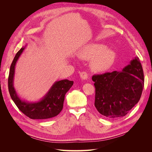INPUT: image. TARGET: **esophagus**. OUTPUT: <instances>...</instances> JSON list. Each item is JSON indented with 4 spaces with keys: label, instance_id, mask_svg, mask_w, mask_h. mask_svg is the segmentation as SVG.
<instances>
[{
    "label": "esophagus",
    "instance_id": "esophagus-1",
    "mask_svg": "<svg viewBox=\"0 0 152 152\" xmlns=\"http://www.w3.org/2000/svg\"><path fill=\"white\" fill-rule=\"evenodd\" d=\"M80 77L82 79L86 80L87 79V77H88V75H87V73L86 72H82L80 73Z\"/></svg>",
    "mask_w": 152,
    "mask_h": 152
}]
</instances>
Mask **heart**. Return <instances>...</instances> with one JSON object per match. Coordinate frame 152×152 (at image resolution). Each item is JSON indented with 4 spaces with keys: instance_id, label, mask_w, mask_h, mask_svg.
I'll use <instances>...</instances> for the list:
<instances>
[{
    "instance_id": "heart-1",
    "label": "heart",
    "mask_w": 152,
    "mask_h": 152,
    "mask_svg": "<svg viewBox=\"0 0 152 152\" xmlns=\"http://www.w3.org/2000/svg\"><path fill=\"white\" fill-rule=\"evenodd\" d=\"M79 57L84 60H91L90 66L93 71L103 72L112 67L115 61L116 54L113 50L107 49L103 44H91L81 50Z\"/></svg>"
}]
</instances>
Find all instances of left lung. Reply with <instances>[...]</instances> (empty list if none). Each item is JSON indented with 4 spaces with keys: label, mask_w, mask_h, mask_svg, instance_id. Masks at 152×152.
I'll list each match as a JSON object with an SVG mask.
<instances>
[{
    "label": "left lung",
    "mask_w": 152,
    "mask_h": 152,
    "mask_svg": "<svg viewBox=\"0 0 152 152\" xmlns=\"http://www.w3.org/2000/svg\"><path fill=\"white\" fill-rule=\"evenodd\" d=\"M94 82V106L108 118L124 117L138 103L144 87L140 59L136 57L120 72L113 71L92 77Z\"/></svg>",
    "instance_id": "left-lung-1"
}]
</instances>
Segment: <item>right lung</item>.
Wrapping results in <instances>:
<instances>
[{"label": "right lung", "mask_w": 152, "mask_h": 152, "mask_svg": "<svg viewBox=\"0 0 152 152\" xmlns=\"http://www.w3.org/2000/svg\"><path fill=\"white\" fill-rule=\"evenodd\" d=\"M26 45L18 51L10 67L8 77V89L12 101L25 115L31 119H47L57 116L61 112L65 96L73 84V81L67 79L55 82L49 91L39 102H27L21 99L14 87V76L18 59L23 52Z\"/></svg>", "instance_id": "add662e5"}]
</instances>
